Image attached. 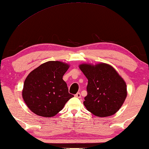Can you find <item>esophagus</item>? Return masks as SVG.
I'll list each match as a JSON object with an SVG mask.
<instances>
[{
  "instance_id": "obj_1",
  "label": "esophagus",
  "mask_w": 149,
  "mask_h": 149,
  "mask_svg": "<svg viewBox=\"0 0 149 149\" xmlns=\"http://www.w3.org/2000/svg\"><path fill=\"white\" fill-rule=\"evenodd\" d=\"M74 96L76 97H77V98H81V93H80L79 92L77 93V94H75V95H74Z\"/></svg>"
}]
</instances>
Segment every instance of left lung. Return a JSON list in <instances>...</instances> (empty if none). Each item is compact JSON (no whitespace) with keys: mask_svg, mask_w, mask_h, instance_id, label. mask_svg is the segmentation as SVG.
<instances>
[{"mask_svg":"<svg viewBox=\"0 0 149 149\" xmlns=\"http://www.w3.org/2000/svg\"><path fill=\"white\" fill-rule=\"evenodd\" d=\"M79 68L88 79L87 95L83 102L87 110L98 117L116 113L127 95L122 77L112 66L104 63L95 66L81 64Z\"/></svg>","mask_w":149,"mask_h":149,"instance_id":"1","label":"left lung"}]
</instances>
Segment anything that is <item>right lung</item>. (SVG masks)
<instances>
[{
    "instance_id": "1",
    "label": "right lung",
    "mask_w": 149,
    "mask_h": 149,
    "mask_svg": "<svg viewBox=\"0 0 149 149\" xmlns=\"http://www.w3.org/2000/svg\"><path fill=\"white\" fill-rule=\"evenodd\" d=\"M68 68L63 62L49 61L29 73L24 82L22 95L30 110L47 118L62 110L74 97L68 93L67 85L62 79Z\"/></svg>"
}]
</instances>
